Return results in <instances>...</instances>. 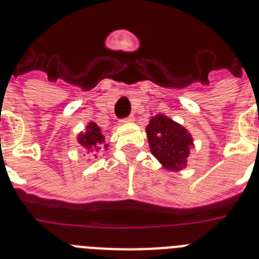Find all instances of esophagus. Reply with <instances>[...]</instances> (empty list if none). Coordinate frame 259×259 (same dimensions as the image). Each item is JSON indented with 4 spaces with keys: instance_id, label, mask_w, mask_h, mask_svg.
<instances>
[{
    "instance_id": "1",
    "label": "esophagus",
    "mask_w": 259,
    "mask_h": 259,
    "mask_svg": "<svg viewBox=\"0 0 259 259\" xmlns=\"http://www.w3.org/2000/svg\"><path fill=\"white\" fill-rule=\"evenodd\" d=\"M132 122H135L134 115H130V116H127V118L120 119V123H132Z\"/></svg>"
}]
</instances>
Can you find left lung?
<instances>
[{
    "label": "left lung",
    "mask_w": 259,
    "mask_h": 259,
    "mask_svg": "<svg viewBox=\"0 0 259 259\" xmlns=\"http://www.w3.org/2000/svg\"><path fill=\"white\" fill-rule=\"evenodd\" d=\"M146 135L150 152L164 168L180 171L187 166L193 139L182 124L163 114H158L146 125Z\"/></svg>",
    "instance_id": "obj_1"
}]
</instances>
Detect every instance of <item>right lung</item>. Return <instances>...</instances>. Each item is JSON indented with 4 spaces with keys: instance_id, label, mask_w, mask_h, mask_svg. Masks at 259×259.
<instances>
[{
    "instance_id": "add662e5",
    "label": "right lung",
    "mask_w": 259,
    "mask_h": 259,
    "mask_svg": "<svg viewBox=\"0 0 259 259\" xmlns=\"http://www.w3.org/2000/svg\"><path fill=\"white\" fill-rule=\"evenodd\" d=\"M77 143L84 146L87 150H100L101 146L107 149L109 144L105 143V136L101 134V128L95 122L88 123L85 132H80L77 135Z\"/></svg>"
}]
</instances>
